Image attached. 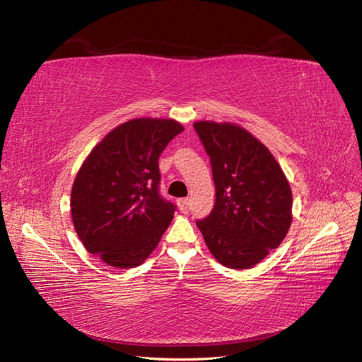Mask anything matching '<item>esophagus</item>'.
Here are the masks:
<instances>
[{
	"mask_svg": "<svg viewBox=\"0 0 362 362\" xmlns=\"http://www.w3.org/2000/svg\"><path fill=\"white\" fill-rule=\"evenodd\" d=\"M177 205H179V210L183 214H186V213H189V208H191V201H189L187 198H182L177 201Z\"/></svg>",
	"mask_w": 362,
	"mask_h": 362,
	"instance_id": "34e87169",
	"label": "esophagus"
}]
</instances>
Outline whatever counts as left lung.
I'll return each instance as SVG.
<instances>
[{
	"label": "left lung",
	"instance_id": "left-lung-1",
	"mask_svg": "<svg viewBox=\"0 0 362 362\" xmlns=\"http://www.w3.org/2000/svg\"><path fill=\"white\" fill-rule=\"evenodd\" d=\"M216 185L211 213L197 220L214 258L251 269L276 250L292 221V191L279 163L250 132L232 123L197 122Z\"/></svg>",
	"mask_w": 362,
	"mask_h": 362
}]
</instances>
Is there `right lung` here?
<instances>
[{"mask_svg": "<svg viewBox=\"0 0 362 362\" xmlns=\"http://www.w3.org/2000/svg\"><path fill=\"white\" fill-rule=\"evenodd\" d=\"M183 132L171 119H133L95 146L74 179L70 211L85 248L117 269L141 265L173 220L158 158Z\"/></svg>", "mask_w": 362, "mask_h": 362, "instance_id": "add662e5", "label": "right lung"}]
</instances>
